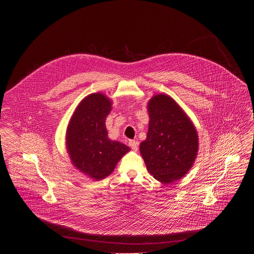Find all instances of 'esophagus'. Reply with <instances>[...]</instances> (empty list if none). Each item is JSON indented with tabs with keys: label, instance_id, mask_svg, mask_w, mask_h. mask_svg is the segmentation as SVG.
<instances>
[{
	"label": "esophagus",
	"instance_id": "esophagus-1",
	"mask_svg": "<svg viewBox=\"0 0 254 254\" xmlns=\"http://www.w3.org/2000/svg\"><path fill=\"white\" fill-rule=\"evenodd\" d=\"M128 146L133 150V151H137V141H135V140H133V139H130L129 141H128Z\"/></svg>",
	"mask_w": 254,
	"mask_h": 254
}]
</instances>
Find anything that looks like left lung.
<instances>
[{
    "mask_svg": "<svg viewBox=\"0 0 254 254\" xmlns=\"http://www.w3.org/2000/svg\"><path fill=\"white\" fill-rule=\"evenodd\" d=\"M149 129L139 152L149 173L162 183L183 178L198 155L197 129L184 110L168 94L154 95L147 105Z\"/></svg>",
    "mask_w": 254,
    "mask_h": 254,
    "instance_id": "1",
    "label": "left lung"
}]
</instances>
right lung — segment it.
<instances>
[{
    "label": "right lung",
    "instance_id": "1",
    "mask_svg": "<svg viewBox=\"0 0 254 254\" xmlns=\"http://www.w3.org/2000/svg\"><path fill=\"white\" fill-rule=\"evenodd\" d=\"M112 108L111 98L101 92L91 93L78 103L66 129L65 144L71 164L94 181L110 176L130 151L107 136L105 121Z\"/></svg>",
    "mask_w": 254,
    "mask_h": 254
}]
</instances>
